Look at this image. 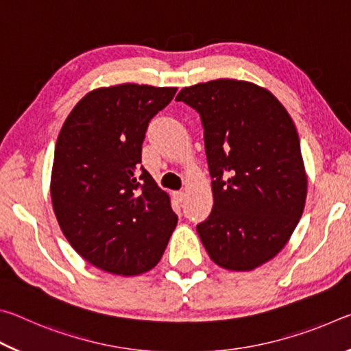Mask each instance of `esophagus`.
Wrapping results in <instances>:
<instances>
[{
	"label": "esophagus",
	"mask_w": 351,
	"mask_h": 351,
	"mask_svg": "<svg viewBox=\"0 0 351 351\" xmlns=\"http://www.w3.org/2000/svg\"><path fill=\"white\" fill-rule=\"evenodd\" d=\"M186 195H187V192H184V190H180V192H175V198H176L178 203H182L184 198H186Z\"/></svg>",
	"instance_id": "esophagus-1"
}]
</instances>
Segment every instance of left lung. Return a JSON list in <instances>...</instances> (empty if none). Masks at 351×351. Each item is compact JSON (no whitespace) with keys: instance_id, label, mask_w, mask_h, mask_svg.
Segmentation results:
<instances>
[{"instance_id":"1","label":"left lung","mask_w":351,"mask_h":351,"mask_svg":"<svg viewBox=\"0 0 351 351\" xmlns=\"http://www.w3.org/2000/svg\"><path fill=\"white\" fill-rule=\"evenodd\" d=\"M199 112L213 207L197 226L209 257L229 271L274 258L304 213L306 173L293 119L266 88L218 79L182 88Z\"/></svg>"}]
</instances>
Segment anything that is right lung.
<instances>
[{
	"label": "right lung",
	"instance_id": "obj_1",
	"mask_svg": "<svg viewBox=\"0 0 351 351\" xmlns=\"http://www.w3.org/2000/svg\"><path fill=\"white\" fill-rule=\"evenodd\" d=\"M175 93L136 83L97 88L60 130L52 207L69 245L99 269L144 274L161 260L176 228L170 197L141 167L148 122Z\"/></svg>",
	"mask_w": 351,
	"mask_h": 351
}]
</instances>
